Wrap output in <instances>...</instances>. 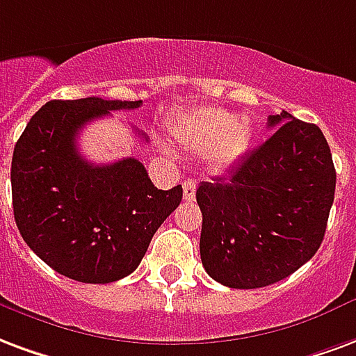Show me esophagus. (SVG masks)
Segmentation results:
<instances>
[{"instance_id":"obj_1","label":"esophagus","mask_w":356,"mask_h":356,"mask_svg":"<svg viewBox=\"0 0 356 356\" xmlns=\"http://www.w3.org/2000/svg\"><path fill=\"white\" fill-rule=\"evenodd\" d=\"M183 196H185L186 202H192V200L196 198V183L192 179H186L185 183H183Z\"/></svg>"}]
</instances>
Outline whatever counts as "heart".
<instances>
[{
	"label": "heart",
	"instance_id": "heart-1",
	"mask_svg": "<svg viewBox=\"0 0 356 356\" xmlns=\"http://www.w3.org/2000/svg\"><path fill=\"white\" fill-rule=\"evenodd\" d=\"M177 145L192 154H205L215 173L232 170L247 154L252 128L245 118L220 107H202L181 117L171 128Z\"/></svg>",
	"mask_w": 356,
	"mask_h": 356
}]
</instances>
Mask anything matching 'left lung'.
<instances>
[{"label": "left lung", "instance_id": "8db88e82", "mask_svg": "<svg viewBox=\"0 0 356 356\" xmlns=\"http://www.w3.org/2000/svg\"><path fill=\"white\" fill-rule=\"evenodd\" d=\"M243 158L230 179L202 183L200 254L205 272L230 289H260L289 277L317 252L336 191L330 147L321 128L291 113Z\"/></svg>", "mask_w": 356, "mask_h": 356}]
</instances>
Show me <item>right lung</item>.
Listing matches in <instances>:
<instances>
[{"mask_svg":"<svg viewBox=\"0 0 356 356\" xmlns=\"http://www.w3.org/2000/svg\"><path fill=\"white\" fill-rule=\"evenodd\" d=\"M138 107L141 99H52L15 145L10 186L20 236L65 277L113 283L130 275L183 200V186L158 191L136 158L96 165L79 152L88 122Z\"/></svg>","mask_w":356,"mask_h":356,"instance_id":"add662e5","label":"right lung"}]
</instances>
